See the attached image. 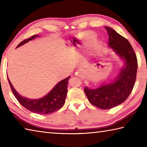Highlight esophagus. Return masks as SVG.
<instances>
[{"mask_svg":"<svg viewBox=\"0 0 147 147\" xmlns=\"http://www.w3.org/2000/svg\"><path fill=\"white\" fill-rule=\"evenodd\" d=\"M82 71L79 69V70H78V71H76V73H75V74H74V75H75L76 76H80V74H82Z\"/></svg>","mask_w":147,"mask_h":147,"instance_id":"obj_1","label":"esophagus"}]
</instances>
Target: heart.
<instances>
[{"label": "heart", "instance_id": "1", "mask_svg": "<svg viewBox=\"0 0 147 147\" xmlns=\"http://www.w3.org/2000/svg\"><path fill=\"white\" fill-rule=\"evenodd\" d=\"M95 36L96 34L94 32H88L84 34L83 38H85V40H86L87 43H90V42L92 41V40L95 38Z\"/></svg>", "mask_w": 147, "mask_h": 147}]
</instances>
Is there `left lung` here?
<instances>
[{
  "instance_id": "1",
  "label": "left lung",
  "mask_w": 147,
  "mask_h": 147,
  "mask_svg": "<svg viewBox=\"0 0 147 147\" xmlns=\"http://www.w3.org/2000/svg\"><path fill=\"white\" fill-rule=\"evenodd\" d=\"M105 29L109 35V47L124 61V65L112 82L103 83L95 89L86 86L84 90L92 105L102 109H110L121 104L130 95L136 81L138 62L128 40L110 27L105 26Z\"/></svg>"
}]
</instances>
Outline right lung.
I'll return each mask as SVG.
<instances>
[{
    "instance_id": "right-lung-1",
    "label": "right lung",
    "mask_w": 147,
    "mask_h": 147,
    "mask_svg": "<svg viewBox=\"0 0 147 147\" xmlns=\"http://www.w3.org/2000/svg\"><path fill=\"white\" fill-rule=\"evenodd\" d=\"M38 36V35H35L23 40L17 46V48ZM70 76H69L59 82L47 95L38 99H31L22 96L14 88L8 77L7 79L12 92L20 104L33 113L43 115L52 113L64 105L67 95L68 80Z\"/></svg>"
}]
</instances>
